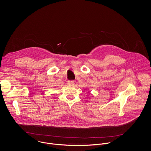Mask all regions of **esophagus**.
I'll list each match as a JSON object with an SVG mask.
<instances>
[{
	"label": "esophagus",
	"mask_w": 151,
	"mask_h": 151,
	"mask_svg": "<svg viewBox=\"0 0 151 151\" xmlns=\"http://www.w3.org/2000/svg\"><path fill=\"white\" fill-rule=\"evenodd\" d=\"M67 83H68V86H73V85H74V81H68Z\"/></svg>",
	"instance_id": "34e87169"
}]
</instances>
